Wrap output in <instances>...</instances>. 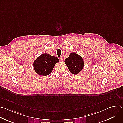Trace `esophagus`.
I'll return each instance as SVG.
<instances>
[{
    "label": "esophagus",
    "instance_id": "34e87169",
    "mask_svg": "<svg viewBox=\"0 0 123 123\" xmlns=\"http://www.w3.org/2000/svg\"><path fill=\"white\" fill-rule=\"evenodd\" d=\"M59 60H60V61H63V58L62 57H59Z\"/></svg>",
    "mask_w": 123,
    "mask_h": 123
}]
</instances>
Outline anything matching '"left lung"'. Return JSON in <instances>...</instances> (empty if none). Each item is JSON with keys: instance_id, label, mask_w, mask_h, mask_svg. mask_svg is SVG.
<instances>
[{"instance_id": "8db88e82", "label": "left lung", "mask_w": 123, "mask_h": 123, "mask_svg": "<svg viewBox=\"0 0 123 123\" xmlns=\"http://www.w3.org/2000/svg\"><path fill=\"white\" fill-rule=\"evenodd\" d=\"M65 63L69 72L74 74H77L84 67V60L82 57L75 52L70 54L69 57L66 58Z\"/></svg>"}]
</instances>
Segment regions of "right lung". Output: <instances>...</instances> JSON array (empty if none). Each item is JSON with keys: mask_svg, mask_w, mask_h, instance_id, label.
<instances>
[{"mask_svg": "<svg viewBox=\"0 0 123 123\" xmlns=\"http://www.w3.org/2000/svg\"><path fill=\"white\" fill-rule=\"evenodd\" d=\"M59 61V59L55 56L43 54L33 62L34 69L38 74L45 76L52 72L55 64Z\"/></svg>", "mask_w": 123, "mask_h": 123, "instance_id": "add662e5", "label": "right lung"}]
</instances>
